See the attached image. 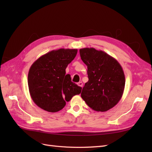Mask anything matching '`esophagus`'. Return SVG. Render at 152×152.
I'll use <instances>...</instances> for the list:
<instances>
[{
  "label": "esophagus",
  "instance_id": "34e87169",
  "mask_svg": "<svg viewBox=\"0 0 152 152\" xmlns=\"http://www.w3.org/2000/svg\"><path fill=\"white\" fill-rule=\"evenodd\" d=\"M77 85L80 87H82V86H83V83H82V82H79L77 83Z\"/></svg>",
  "mask_w": 152,
  "mask_h": 152
}]
</instances>
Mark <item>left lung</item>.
<instances>
[{
    "mask_svg": "<svg viewBox=\"0 0 152 152\" xmlns=\"http://www.w3.org/2000/svg\"><path fill=\"white\" fill-rule=\"evenodd\" d=\"M81 59L87 66L89 80L81 97L89 107L97 112H106L121 100L125 87V75L115 59L94 48L79 50Z\"/></svg>",
    "mask_w": 152,
    "mask_h": 152,
    "instance_id": "8db88e82",
    "label": "left lung"
}]
</instances>
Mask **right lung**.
<instances>
[{
  "instance_id": "1",
  "label": "right lung",
  "mask_w": 152,
  "mask_h": 152,
  "mask_svg": "<svg viewBox=\"0 0 152 152\" xmlns=\"http://www.w3.org/2000/svg\"><path fill=\"white\" fill-rule=\"evenodd\" d=\"M75 49L51 50L32 64L28 75L30 94L34 102L49 112L63 109L73 96L81 93L82 87L72 82L66 68L75 58Z\"/></svg>"
}]
</instances>
